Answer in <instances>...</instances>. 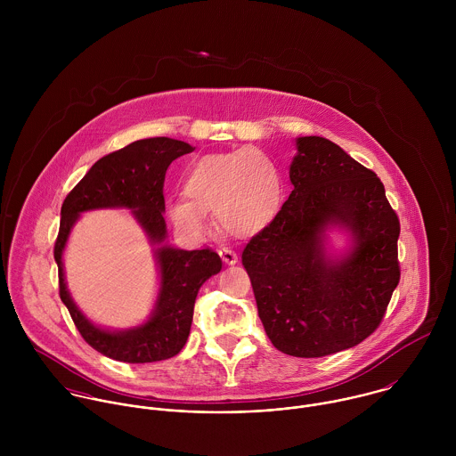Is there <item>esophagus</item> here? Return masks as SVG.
<instances>
[{
    "mask_svg": "<svg viewBox=\"0 0 456 456\" xmlns=\"http://www.w3.org/2000/svg\"><path fill=\"white\" fill-rule=\"evenodd\" d=\"M217 253H219L221 260L224 261V263H228V265H233V263H237V261H239V258H237V253H235V251H232L230 248H221Z\"/></svg>",
    "mask_w": 456,
    "mask_h": 456,
    "instance_id": "obj_1",
    "label": "esophagus"
}]
</instances>
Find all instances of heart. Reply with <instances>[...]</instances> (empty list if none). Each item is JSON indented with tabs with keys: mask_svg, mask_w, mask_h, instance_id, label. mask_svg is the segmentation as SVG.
<instances>
[{
	"mask_svg": "<svg viewBox=\"0 0 456 456\" xmlns=\"http://www.w3.org/2000/svg\"><path fill=\"white\" fill-rule=\"evenodd\" d=\"M186 198L168 200V217L175 230L200 240L208 232L205 212H214L221 230L235 237L261 232L282 203V175L270 156L258 149L205 154L183 175Z\"/></svg>",
	"mask_w": 456,
	"mask_h": 456,
	"instance_id": "1",
	"label": "heart"
}]
</instances>
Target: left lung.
Wrapping results in <instances>:
<instances>
[{
	"mask_svg": "<svg viewBox=\"0 0 456 456\" xmlns=\"http://www.w3.org/2000/svg\"><path fill=\"white\" fill-rule=\"evenodd\" d=\"M293 191L242 253L270 342L298 358L353 347L381 325L400 281V221L381 179L323 136L297 138ZM328 225L352 233L342 259Z\"/></svg>",
	"mask_w": 456,
	"mask_h": 456,
	"instance_id": "left-lung-1",
	"label": "left lung"
}]
</instances>
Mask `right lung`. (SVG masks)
I'll use <instances>...</instances> for the list:
<instances>
[{"instance_id": "1", "label": "right lung", "mask_w": 456, "mask_h": 456, "mask_svg": "<svg viewBox=\"0 0 456 456\" xmlns=\"http://www.w3.org/2000/svg\"><path fill=\"white\" fill-rule=\"evenodd\" d=\"M186 142L168 136L143 138L98 159L66 195L61 224L54 244L60 297L82 338L98 353L126 363H151L175 356L186 344L200 286L221 270L223 261L212 249L183 251L161 246L167 239L163 184L170 163L193 152ZM131 208L135 218L158 243L162 288L157 307L143 326L110 332L93 326L74 305L65 289L62 251L80 211L94 208Z\"/></svg>"}]
</instances>
